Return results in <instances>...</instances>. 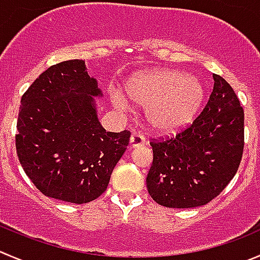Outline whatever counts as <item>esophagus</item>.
Instances as JSON below:
<instances>
[{
  "mask_svg": "<svg viewBox=\"0 0 260 260\" xmlns=\"http://www.w3.org/2000/svg\"><path fill=\"white\" fill-rule=\"evenodd\" d=\"M145 142L146 138L143 137L142 133L135 132L131 136V146H132V147H140V146L145 145Z\"/></svg>",
  "mask_w": 260,
  "mask_h": 260,
  "instance_id": "esophagus-1",
  "label": "esophagus"
}]
</instances>
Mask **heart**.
<instances>
[{"mask_svg": "<svg viewBox=\"0 0 260 260\" xmlns=\"http://www.w3.org/2000/svg\"><path fill=\"white\" fill-rule=\"evenodd\" d=\"M127 96L146 108L148 124L160 132H174L190 122L202 104L203 86L200 80L175 70H156L136 75L124 84ZM113 104L127 109L128 103L118 92Z\"/></svg>", "mask_w": 260, "mask_h": 260, "instance_id": "1", "label": "heart"}]
</instances>
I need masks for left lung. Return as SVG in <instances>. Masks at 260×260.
Segmentation results:
<instances>
[{"label":"left lung","instance_id":"obj_1","mask_svg":"<svg viewBox=\"0 0 260 260\" xmlns=\"http://www.w3.org/2000/svg\"><path fill=\"white\" fill-rule=\"evenodd\" d=\"M207 104L175 136L152 138L146 184L169 208H193L215 200L235 176L244 151V109L228 81L213 75Z\"/></svg>","mask_w":260,"mask_h":260}]
</instances>
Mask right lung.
Instances as JSON below:
<instances>
[{
	"instance_id": "obj_1",
	"label": "right lung",
	"mask_w": 260,
	"mask_h": 260,
	"mask_svg": "<svg viewBox=\"0 0 260 260\" xmlns=\"http://www.w3.org/2000/svg\"><path fill=\"white\" fill-rule=\"evenodd\" d=\"M100 95L82 59L53 64L22 95L17 157L47 197L82 205L107 190L131 132H107L100 125L92 98Z\"/></svg>"
}]
</instances>
